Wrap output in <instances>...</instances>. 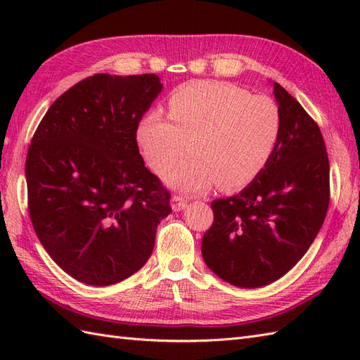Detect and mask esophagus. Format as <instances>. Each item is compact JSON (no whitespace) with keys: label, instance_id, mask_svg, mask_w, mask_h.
I'll list each match as a JSON object with an SVG mask.
<instances>
[{"label":"esophagus","instance_id":"obj_1","mask_svg":"<svg viewBox=\"0 0 360 360\" xmlns=\"http://www.w3.org/2000/svg\"><path fill=\"white\" fill-rule=\"evenodd\" d=\"M186 207H187V201L184 200V198L176 196V195L172 198V209L174 212H182Z\"/></svg>","mask_w":360,"mask_h":360}]
</instances>
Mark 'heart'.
I'll use <instances>...</instances> for the list:
<instances>
[{
  "mask_svg": "<svg viewBox=\"0 0 360 360\" xmlns=\"http://www.w3.org/2000/svg\"><path fill=\"white\" fill-rule=\"evenodd\" d=\"M281 133L278 106L229 83L196 82L176 89L168 119L151 111L141 119L136 139L158 173L173 165L187 147L192 156L165 174L172 188L198 193L218 182L236 190L258 178Z\"/></svg>",
  "mask_w": 360,
  "mask_h": 360,
  "instance_id": "1",
  "label": "heart"
}]
</instances>
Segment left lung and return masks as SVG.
<instances>
[{
	"label": "left lung",
	"instance_id": "left-lung-1",
	"mask_svg": "<svg viewBox=\"0 0 360 360\" xmlns=\"http://www.w3.org/2000/svg\"><path fill=\"white\" fill-rule=\"evenodd\" d=\"M281 116L274 155L238 195L212 202L201 254L219 278L259 288L281 278L316 240L330 204V162L322 133L303 106L272 83Z\"/></svg>",
	"mask_w": 360,
	"mask_h": 360
}]
</instances>
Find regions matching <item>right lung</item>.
Segmentation results:
<instances>
[{
  "instance_id": "add662e5",
  "label": "right lung",
  "mask_w": 360,
  "mask_h": 360,
  "mask_svg": "<svg viewBox=\"0 0 360 360\" xmlns=\"http://www.w3.org/2000/svg\"><path fill=\"white\" fill-rule=\"evenodd\" d=\"M155 74H96L51 105L26 158L29 215L72 278L108 286L148 262L170 193L143 164L142 116L162 91Z\"/></svg>"
}]
</instances>
